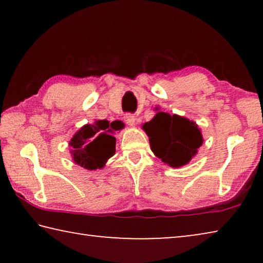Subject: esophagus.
Instances as JSON below:
<instances>
[{"label":"esophagus","instance_id":"1","mask_svg":"<svg viewBox=\"0 0 263 263\" xmlns=\"http://www.w3.org/2000/svg\"><path fill=\"white\" fill-rule=\"evenodd\" d=\"M124 119H125V123L127 124L128 126H135L136 125V117L133 115L127 114L125 117H124Z\"/></svg>","mask_w":263,"mask_h":263}]
</instances>
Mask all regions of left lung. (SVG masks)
Instances as JSON below:
<instances>
[{
  "instance_id": "8db88e82",
  "label": "left lung",
  "mask_w": 263,
  "mask_h": 263,
  "mask_svg": "<svg viewBox=\"0 0 263 263\" xmlns=\"http://www.w3.org/2000/svg\"><path fill=\"white\" fill-rule=\"evenodd\" d=\"M154 110L158 111L154 117L141 126L149 138L151 149L168 166H185L203 144L201 128L188 118L160 111V106Z\"/></svg>"
}]
</instances>
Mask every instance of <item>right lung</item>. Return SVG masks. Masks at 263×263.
<instances>
[{"instance_id": "right-lung-1", "label": "right lung", "mask_w": 263, "mask_h": 263, "mask_svg": "<svg viewBox=\"0 0 263 263\" xmlns=\"http://www.w3.org/2000/svg\"><path fill=\"white\" fill-rule=\"evenodd\" d=\"M122 128H124L123 122L110 123L106 119H99L79 128L69 140V147H72L70 157L74 163L88 171L103 168L116 153L114 136Z\"/></svg>"}]
</instances>
